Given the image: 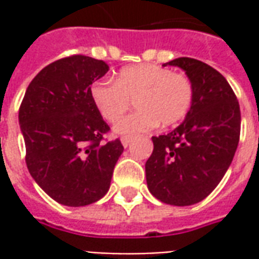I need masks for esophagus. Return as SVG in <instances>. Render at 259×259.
<instances>
[{"instance_id": "34e87169", "label": "esophagus", "mask_w": 259, "mask_h": 259, "mask_svg": "<svg viewBox=\"0 0 259 259\" xmlns=\"http://www.w3.org/2000/svg\"><path fill=\"white\" fill-rule=\"evenodd\" d=\"M130 141H132V137H126V136H124V137H122V139H120V143H122V146H123L124 148H126V147L129 146Z\"/></svg>"}]
</instances>
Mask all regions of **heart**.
<instances>
[{
    "mask_svg": "<svg viewBox=\"0 0 259 259\" xmlns=\"http://www.w3.org/2000/svg\"><path fill=\"white\" fill-rule=\"evenodd\" d=\"M193 93L186 74L154 64L123 68L113 83L96 81L90 89L94 107L111 123L121 117L134 100L135 112L113 127L116 135L124 136L147 132L158 123L165 127L180 122L193 104Z\"/></svg>",
    "mask_w": 259,
    "mask_h": 259,
    "instance_id": "obj_1",
    "label": "heart"
}]
</instances>
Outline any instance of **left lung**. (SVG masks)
<instances>
[{"instance_id": "left-lung-1", "label": "left lung", "mask_w": 259, "mask_h": 259, "mask_svg": "<svg viewBox=\"0 0 259 259\" xmlns=\"http://www.w3.org/2000/svg\"><path fill=\"white\" fill-rule=\"evenodd\" d=\"M166 65L183 69L191 80L193 104L176 129L152 137L147 186L165 204L193 205L211 194L233 161L241 124L239 101L228 80L209 65L193 58Z\"/></svg>"}]
</instances>
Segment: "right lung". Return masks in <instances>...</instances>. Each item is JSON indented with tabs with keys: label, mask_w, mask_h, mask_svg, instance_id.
<instances>
[{
	"label": "right lung",
	"mask_w": 259,
	"mask_h": 259,
	"mask_svg": "<svg viewBox=\"0 0 259 259\" xmlns=\"http://www.w3.org/2000/svg\"><path fill=\"white\" fill-rule=\"evenodd\" d=\"M109 70L104 61L73 55L38 72L19 109L26 165L53 200L84 206L101 200L123 152L119 140L101 143L109 130L90 89Z\"/></svg>",
	"instance_id": "1"
}]
</instances>
